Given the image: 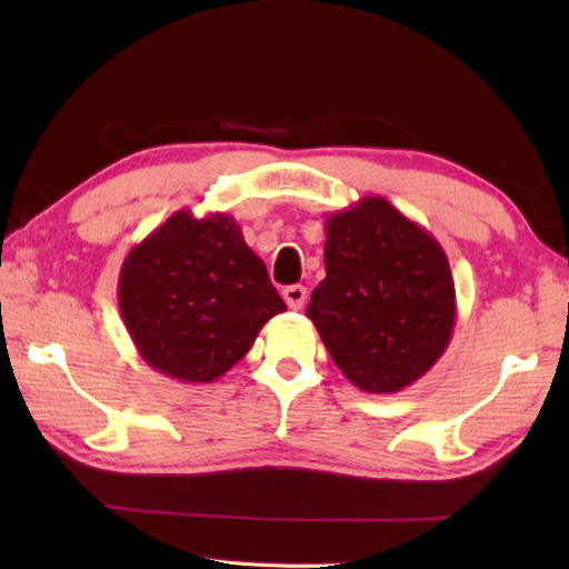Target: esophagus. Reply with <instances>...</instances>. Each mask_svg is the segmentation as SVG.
<instances>
[{
    "label": "esophagus",
    "mask_w": 569,
    "mask_h": 569,
    "mask_svg": "<svg viewBox=\"0 0 569 569\" xmlns=\"http://www.w3.org/2000/svg\"><path fill=\"white\" fill-rule=\"evenodd\" d=\"M283 300H286L288 308H291V310H300V308L306 306V300H308V288L300 286V283L286 286L283 288Z\"/></svg>",
    "instance_id": "esophagus-1"
}]
</instances>
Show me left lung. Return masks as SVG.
<instances>
[{"label":"left lung","instance_id":"1","mask_svg":"<svg viewBox=\"0 0 569 569\" xmlns=\"http://www.w3.org/2000/svg\"><path fill=\"white\" fill-rule=\"evenodd\" d=\"M325 278L308 318L357 389L396 393L430 371L452 340L455 278L440 241L367 196L325 220Z\"/></svg>","mask_w":569,"mask_h":569}]
</instances>
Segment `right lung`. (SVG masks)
Instances as JSON below:
<instances>
[{
    "instance_id": "add662e5",
    "label": "right lung",
    "mask_w": 569,
    "mask_h": 569,
    "mask_svg": "<svg viewBox=\"0 0 569 569\" xmlns=\"http://www.w3.org/2000/svg\"><path fill=\"white\" fill-rule=\"evenodd\" d=\"M117 298L141 359L186 383L220 379L286 310L263 261L224 212H173L127 253Z\"/></svg>"
}]
</instances>
